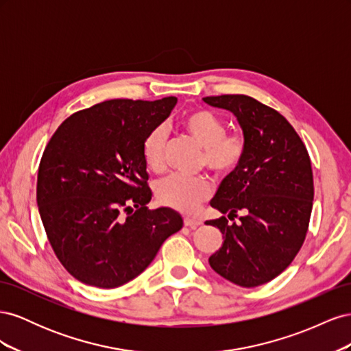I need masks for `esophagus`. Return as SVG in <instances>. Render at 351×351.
<instances>
[{"label": "esophagus", "mask_w": 351, "mask_h": 351, "mask_svg": "<svg viewBox=\"0 0 351 351\" xmlns=\"http://www.w3.org/2000/svg\"><path fill=\"white\" fill-rule=\"evenodd\" d=\"M200 224H202V221H199V219H195V218H184V226L189 227V228H192V230L197 228Z\"/></svg>", "instance_id": "34e87169"}]
</instances>
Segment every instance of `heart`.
I'll return each mask as SVG.
<instances>
[{"label":"heart","instance_id":"b5f03b06","mask_svg":"<svg viewBox=\"0 0 351 351\" xmlns=\"http://www.w3.org/2000/svg\"><path fill=\"white\" fill-rule=\"evenodd\" d=\"M182 127L202 152V165L219 177L236 171L246 155L247 142L243 133L226 132V123L212 111L197 108L182 119ZM167 132L162 125L145 136L142 155L145 164L154 173H162L167 161ZM212 195V186L205 177L171 176L158 184L156 196L161 204L184 214H195Z\"/></svg>","mask_w":351,"mask_h":351}]
</instances>
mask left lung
<instances>
[{"mask_svg": "<svg viewBox=\"0 0 351 351\" xmlns=\"http://www.w3.org/2000/svg\"><path fill=\"white\" fill-rule=\"evenodd\" d=\"M212 107L237 117L247 142L236 171L219 184L210 206L226 217L206 221L224 243L209 258L210 268L237 285L269 282L289 267L306 239L313 205V173L300 136L284 117L246 95L206 97Z\"/></svg>", "mask_w": 351, "mask_h": 351, "instance_id": "left-lung-1", "label": "left lung"}]
</instances>
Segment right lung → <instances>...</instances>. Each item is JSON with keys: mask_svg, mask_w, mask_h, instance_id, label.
<instances>
[{"mask_svg": "<svg viewBox=\"0 0 351 351\" xmlns=\"http://www.w3.org/2000/svg\"><path fill=\"white\" fill-rule=\"evenodd\" d=\"M177 104L111 99L71 114L49 139L36 202L62 267L83 284L115 289L142 274L183 227L169 208L151 210L145 136Z\"/></svg>", "mask_w": 351, "mask_h": 351, "instance_id": "add662e5", "label": "right lung"}]
</instances>
